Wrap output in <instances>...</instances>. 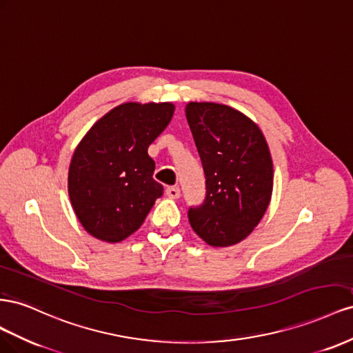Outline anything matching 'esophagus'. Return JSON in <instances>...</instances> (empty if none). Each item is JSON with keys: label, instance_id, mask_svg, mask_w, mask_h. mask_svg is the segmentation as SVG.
Masks as SVG:
<instances>
[{"label": "esophagus", "instance_id": "1", "mask_svg": "<svg viewBox=\"0 0 353 353\" xmlns=\"http://www.w3.org/2000/svg\"><path fill=\"white\" fill-rule=\"evenodd\" d=\"M165 194L171 199H177L180 196V189H179V186H168L165 189Z\"/></svg>", "mask_w": 353, "mask_h": 353}]
</instances>
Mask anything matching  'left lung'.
<instances>
[{"mask_svg": "<svg viewBox=\"0 0 353 353\" xmlns=\"http://www.w3.org/2000/svg\"><path fill=\"white\" fill-rule=\"evenodd\" d=\"M186 119L205 174V199L189 208V223L208 245L245 239L266 213L274 164L263 133L239 110L189 102Z\"/></svg>", "mask_w": 353, "mask_h": 353, "instance_id": "1", "label": "left lung"}]
</instances>
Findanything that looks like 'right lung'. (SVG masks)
Returning a JSON list of instances; mask_svg holds the SVG:
<instances>
[{"label": "right lung", "instance_id": "obj_1", "mask_svg": "<svg viewBox=\"0 0 353 353\" xmlns=\"http://www.w3.org/2000/svg\"><path fill=\"white\" fill-rule=\"evenodd\" d=\"M173 103H123L88 130L70 159L68 192L90 235L119 243L142 226L164 188L148 148L164 132Z\"/></svg>", "mask_w": 353, "mask_h": 353}]
</instances>
